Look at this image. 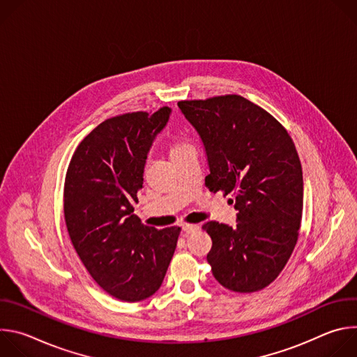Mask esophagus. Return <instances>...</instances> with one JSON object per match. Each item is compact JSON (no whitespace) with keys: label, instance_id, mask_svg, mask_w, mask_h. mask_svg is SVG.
Here are the masks:
<instances>
[{"label":"esophagus","instance_id":"obj_1","mask_svg":"<svg viewBox=\"0 0 357 357\" xmlns=\"http://www.w3.org/2000/svg\"><path fill=\"white\" fill-rule=\"evenodd\" d=\"M182 230L185 234H192V233H196L199 230V226L197 225H189V223H183L182 225Z\"/></svg>","mask_w":357,"mask_h":357}]
</instances>
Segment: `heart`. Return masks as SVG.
<instances>
[{"mask_svg": "<svg viewBox=\"0 0 357 357\" xmlns=\"http://www.w3.org/2000/svg\"><path fill=\"white\" fill-rule=\"evenodd\" d=\"M185 146H189L186 142H182V141H176V142H174L172 144V148H171V152H174V151H178V149H182V148H185Z\"/></svg>", "mask_w": 357, "mask_h": 357, "instance_id": "obj_1", "label": "heart"}]
</instances>
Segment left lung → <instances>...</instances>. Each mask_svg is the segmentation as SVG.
<instances>
[{
    "label": "left lung",
    "instance_id": "8db88e82",
    "mask_svg": "<svg viewBox=\"0 0 357 357\" xmlns=\"http://www.w3.org/2000/svg\"><path fill=\"white\" fill-rule=\"evenodd\" d=\"M178 106L205 145L206 186L231 195L238 212L236 227L202 226L212 237V273L230 291H260L284 270L299 236L303 181L295 144L278 120L238 94Z\"/></svg>",
    "mask_w": 357,
    "mask_h": 357
}]
</instances>
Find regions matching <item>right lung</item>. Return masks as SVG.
<instances>
[{"label": "right lung", "instance_id": "1", "mask_svg": "<svg viewBox=\"0 0 357 357\" xmlns=\"http://www.w3.org/2000/svg\"><path fill=\"white\" fill-rule=\"evenodd\" d=\"M169 107L107 119L73 152L63 190L72 244L91 278L112 296L142 301L161 287L181 229L158 230L134 215L149 146Z\"/></svg>", "mask_w": 357, "mask_h": 357}]
</instances>
